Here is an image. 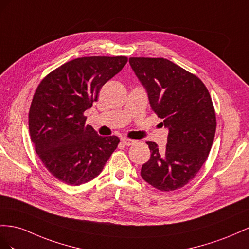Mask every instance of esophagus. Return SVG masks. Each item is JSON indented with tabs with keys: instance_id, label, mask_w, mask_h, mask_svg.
I'll return each instance as SVG.
<instances>
[{
	"instance_id": "obj_1",
	"label": "esophagus",
	"mask_w": 249,
	"mask_h": 249,
	"mask_svg": "<svg viewBox=\"0 0 249 249\" xmlns=\"http://www.w3.org/2000/svg\"><path fill=\"white\" fill-rule=\"evenodd\" d=\"M136 143V141L134 140H130V139H122V144L124 146H131Z\"/></svg>"
}]
</instances>
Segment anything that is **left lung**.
Returning a JSON list of instances; mask_svg holds the SVG:
<instances>
[{"mask_svg": "<svg viewBox=\"0 0 249 249\" xmlns=\"http://www.w3.org/2000/svg\"><path fill=\"white\" fill-rule=\"evenodd\" d=\"M129 63L147 89L151 109L169 129L164 151L146 142L151 156L141 175L160 191L180 189L199 172L215 138L211 95L196 75L168 59L130 57Z\"/></svg>", "mask_w": 249, "mask_h": 249, "instance_id": "8db88e82", "label": "left lung"}]
</instances>
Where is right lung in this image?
<instances>
[{
    "instance_id": "right-lung-1",
    "label": "right lung",
    "mask_w": 249,
    "mask_h": 249,
    "mask_svg": "<svg viewBox=\"0 0 249 249\" xmlns=\"http://www.w3.org/2000/svg\"><path fill=\"white\" fill-rule=\"evenodd\" d=\"M127 60L126 56L76 58L38 84L28 117L30 137L41 162L58 180L79 186L94 179L118 147V137H101L85 124L84 111Z\"/></svg>"
}]
</instances>
